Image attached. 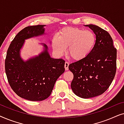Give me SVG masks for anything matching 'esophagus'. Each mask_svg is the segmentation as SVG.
<instances>
[{
    "mask_svg": "<svg viewBox=\"0 0 124 124\" xmlns=\"http://www.w3.org/2000/svg\"><path fill=\"white\" fill-rule=\"evenodd\" d=\"M69 62H65V65H64V67H65V70H68V67H69Z\"/></svg>",
    "mask_w": 124,
    "mask_h": 124,
    "instance_id": "obj_1",
    "label": "esophagus"
}]
</instances>
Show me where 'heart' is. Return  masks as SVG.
Returning a JSON list of instances; mask_svg holds the SVG:
<instances>
[{
  "label": "heart",
  "instance_id": "heart-1",
  "mask_svg": "<svg viewBox=\"0 0 124 124\" xmlns=\"http://www.w3.org/2000/svg\"><path fill=\"white\" fill-rule=\"evenodd\" d=\"M96 40V35L91 30L68 27L59 32V37H52L51 43L57 55H62L69 46V56L73 60H80L89 55L95 45Z\"/></svg>",
  "mask_w": 124,
  "mask_h": 124
}]
</instances>
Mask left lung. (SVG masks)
<instances>
[{
	"label": "left lung",
	"instance_id": "left-lung-1",
	"mask_svg": "<svg viewBox=\"0 0 124 124\" xmlns=\"http://www.w3.org/2000/svg\"><path fill=\"white\" fill-rule=\"evenodd\" d=\"M96 35L95 45L85 58L69 65L73 74L71 88L81 98L103 94L111 85L116 72L117 50L111 35L94 25H87Z\"/></svg>",
	"mask_w": 124,
	"mask_h": 124
}]
</instances>
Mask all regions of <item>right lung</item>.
Returning <instances> with one entry per match:
<instances>
[{
	"label": "right lung",
	"instance_id": "add662e5",
	"mask_svg": "<svg viewBox=\"0 0 124 124\" xmlns=\"http://www.w3.org/2000/svg\"><path fill=\"white\" fill-rule=\"evenodd\" d=\"M44 25L27 26L10 44L5 60V70L10 86L20 97L31 101L47 99L57 79L65 71V61L50 56L47 46L38 56L23 62L20 50L25 39L44 34Z\"/></svg>",
	"mask_w": 124,
	"mask_h": 124
}]
</instances>
